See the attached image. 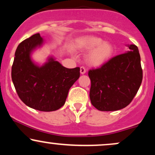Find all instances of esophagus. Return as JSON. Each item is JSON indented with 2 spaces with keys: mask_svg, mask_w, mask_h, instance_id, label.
<instances>
[{
  "mask_svg": "<svg viewBox=\"0 0 155 155\" xmlns=\"http://www.w3.org/2000/svg\"><path fill=\"white\" fill-rule=\"evenodd\" d=\"M80 73H81V74H84L85 73H86V68L84 66H81L80 68Z\"/></svg>",
  "mask_w": 155,
  "mask_h": 155,
  "instance_id": "1",
  "label": "esophagus"
}]
</instances>
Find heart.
<instances>
[{"label":"heart","instance_id":"obj_1","mask_svg":"<svg viewBox=\"0 0 155 155\" xmlns=\"http://www.w3.org/2000/svg\"><path fill=\"white\" fill-rule=\"evenodd\" d=\"M81 47L87 50H92L88 54L87 61L93 66H100L108 61L113 55L114 48L109 42L104 41L102 38L90 36L83 38Z\"/></svg>","mask_w":155,"mask_h":155}]
</instances>
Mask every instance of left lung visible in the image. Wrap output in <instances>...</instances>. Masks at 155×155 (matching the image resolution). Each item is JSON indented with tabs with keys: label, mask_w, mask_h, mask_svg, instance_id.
<instances>
[{
	"label": "left lung",
	"mask_w": 155,
	"mask_h": 155,
	"mask_svg": "<svg viewBox=\"0 0 155 155\" xmlns=\"http://www.w3.org/2000/svg\"><path fill=\"white\" fill-rule=\"evenodd\" d=\"M114 57L96 69L89 71L91 104L102 111H117L130 104L143 79L138 47Z\"/></svg>",
	"instance_id": "left-lung-1"
}]
</instances>
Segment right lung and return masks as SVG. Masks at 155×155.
<instances>
[{"instance_id": "obj_1", "label": "right lung", "mask_w": 155, "mask_h": 155, "mask_svg": "<svg viewBox=\"0 0 155 155\" xmlns=\"http://www.w3.org/2000/svg\"><path fill=\"white\" fill-rule=\"evenodd\" d=\"M43 43L39 33L21 42L16 49L12 79L17 95L28 106L52 111L65 104L69 90L80 76V68H67L53 58L43 66L35 65L31 51Z\"/></svg>"}]
</instances>
